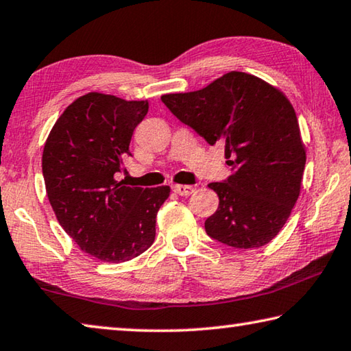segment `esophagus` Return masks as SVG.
Listing matches in <instances>:
<instances>
[{
  "instance_id": "obj_1",
  "label": "esophagus",
  "mask_w": 351,
  "mask_h": 351,
  "mask_svg": "<svg viewBox=\"0 0 351 351\" xmlns=\"http://www.w3.org/2000/svg\"><path fill=\"white\" fill-rule=\"evenodd\" d=\"M173 192L176 195L187 196V195H192L195 192V189L192 186H182V184H176V186H173Z\"/></svg>"
}]
</instances>
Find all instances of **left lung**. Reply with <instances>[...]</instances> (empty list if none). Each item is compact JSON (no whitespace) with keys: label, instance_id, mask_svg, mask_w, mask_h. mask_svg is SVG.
Instances as JSON below:
<instances>
[{"label":"left lung","instance_id":"left-lung-1","mask_svg":"<svg viewBox=\"0 0 351 351\" xmlns=\"http://www.w3.org/2000/svg\"><path fill=\"white\" fill-rule=\"evenodd\" d=\"M161 99L210 145L226 144L232 175L208 184L219 196L218 210L206 221L208 237L244 250L269 244L298 201L305 167L290 101L244 72H228L201 90Z\"/></svg>","mask_w":351,"mask_h":351}]
</instances>
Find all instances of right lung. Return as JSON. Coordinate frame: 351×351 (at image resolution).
I'll list each match as a JSON object with an SVG mask.
<instances>
[{
	"mask_svg": "<svg viewBox=\"0 0 351 351\" xmlns=\"http://www.w3.org/2000/svg\"><path fill=\"white\" fill-rule=\"evenodd\" d=\"M147 112V101L90 92L62 112L44 144L43 176L56 219L82 252L103 263H125L154 244L156 213L170 195L169 186L114 180Z\"/></svg>",
	"mask_w": 351,
	"mask_h": 351,
	"instance_id": "right-lung-1",
	"label": "right lung"
}]
</instances>
